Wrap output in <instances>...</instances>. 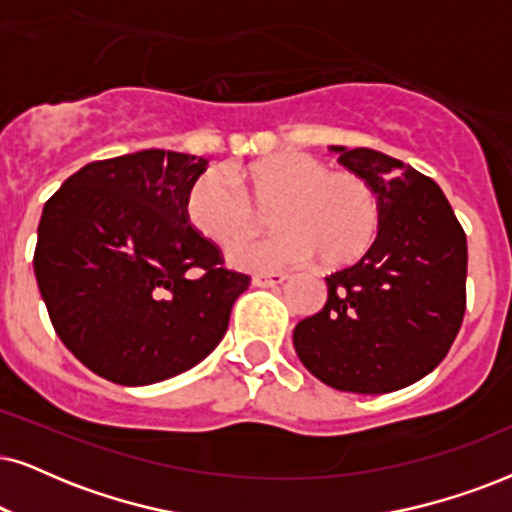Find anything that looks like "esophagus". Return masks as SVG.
I'll return each mask as SVG.
<instances>
[{
  "label": "esophagus",
  "mask_w": 512,
  "mask_h": 512,
  "mask_svg": "<svg viewBox=\"0 0 512 512\" xmlns=\"http://www.w3.org/2000/svg\"><path fill=\"white\" fill-rule=\"evenodd\" d=\"M286 278H288V274H283V271H271V274H255V276H252V286H257V288L278 286V283H283Z\"/></svg>",
  "instance_id": "obj_1"
}]
</instances>
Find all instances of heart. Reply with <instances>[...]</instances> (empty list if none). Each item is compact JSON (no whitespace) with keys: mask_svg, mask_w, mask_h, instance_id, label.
Returning <instances> with one entry per match:
<instances>
[{"mask_svg":"<svg viewBox=\"0 0 512 512\" xmlns=\"http://www.w3.org/2000/svg\"><path fill=\"white\" fill-rule=\"evenodd\" d=\"M267 211L274 235L234 245L238 269L271 271L312 260L345 267L371 248L380 226V200L357 172L331 170L309 153H271L229 174L205 170L184 198L186 219L200 236L231 245L254 233Z\"/></svg>","mask_w":512,"mask_h":512,"instance_id":"heart-1","label":"heart"}]
</instances>
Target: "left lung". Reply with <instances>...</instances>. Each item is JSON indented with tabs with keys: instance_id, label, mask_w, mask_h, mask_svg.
<instances>
[{
	"instance_id": "obj_1",
	"label": "left lung",
	"mask_w": 512,
	"mask_h": 512,
	"mask_svg": "<svg viewBox=\"0 0 512 512\" xmlns=\"http://www.w3.org/2000/svg\"><path fill=\"white\" fill-rule=\"evenodd\" d=\"M331 151L373 184L380 226L357 264L326 276L328 300L297 323L293 345L335 390L394 392L437 368L461 331L465 231L442 189L411 165L373 148Z\"/></svg>"
}]
</instances>
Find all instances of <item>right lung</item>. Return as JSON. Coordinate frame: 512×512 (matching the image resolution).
<instances>
[{"mask_svg":"<svg viewBox=\"0 0 512 512\" xmlns=\"http://www.w3.org/2000/svg\"><path fill=\"white\" fill-rule=\"evenodd\" d=\"M205 167L148 148L84 165L44 203L32 264L49 319L111 383L153 385L200 364L250 286L186 219Z\"/></svg>","mask_w":512,"mask_h":512,"instance_id":"obj_1","label":"right lung"}]
</instances>
